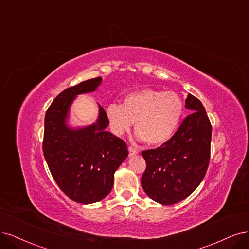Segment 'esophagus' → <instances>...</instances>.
Masks as SVG:
<instances>
[{
	"instance_id": "esophagus-1",
	"label": "esophagus",
	"mask_w": 249,
	"mask_h": 249,
	"mask_svg": "<svg viewBox=\"0 0 249 249\" xmlns=\"http://www.w3.org/2000/svg\"><path fill=\"white\" fill-rule=\"evenodd\" d=\"M128 151H129L130 157H132V156H135L137 154V151L134 148H132V146H129V148H128Z\"/></svg>"
}]
</instances>
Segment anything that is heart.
<instances>
[{
	"mask_svg": "<svg viewBox=\"0 0 249 249\" xmlns=\"http://www.w3.org/2000/svg\"><path fill=\"white\" fill-rule=\"evenodd\" d=\"M183 114V101L173 91L143 89L128 94L123 105L110 104L106 115L110 130L121 136L135 122V136L159 145L176 133Z\"/></svg>",
	"mask_w": 249,
	"mask_h": 249,
	"instance_id": "obj_1",
	"label": "heart"
}]
</instances>
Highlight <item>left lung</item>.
<instances>
[{
    "label": "left lung",
    "instance_id": "1",
    "mask_svg": "<svg viewBox=\"0 0 249 249\" xmlns=\"http://www.w3.org/2000/svg\"><path fill=\"white\" fill-rule=\"evenodd\" d=\"M190 115L171 139L159 148L142 152L146 168L142 177L145 194L162 205L189 197L204 178L210 158L211 124L201 101L189 94Z\"/></svg>",
    "mask_w": 249,
    "mask_h": 249
}]
</instances>
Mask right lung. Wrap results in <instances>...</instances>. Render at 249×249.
<instances>
[{"label": "right lung", "instance_id": "obj_1", "mask_svg": "<svg viewBox=\"0 0 249 249\" xmlns=\"http://www.w3.org/2000/svg\"><path fill=\"white\" fill-rule=\"evenodd\" d=\"M103 79L83 81L58 94L45 115L43 152L54 180L72 201L95 203L114 186V174L128 156L126 142L107 131L106 110L98 105L96 121L69 125L71 106L80 94L96 91Z\"/></svg>", "mask_w": 249, "mask_h": 249}]
</instances>
